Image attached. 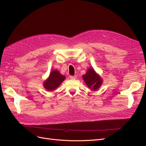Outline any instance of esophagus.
Listing matches in <instances>:
<instances>
[{"label": "esophagus", "mask_w": 146, "mask_h": 146, "mask_svg": "<svg viewBox=\"0 0 146 146\" xmlns=\"http://www.w3.org/2000/svg\"><path fill=\"white\" fill-rule=\"evenodd\" d=\"M76 78H77V76H70V78L71 79H76Z\"/></svg>", "instance_id": "34e87169"}]
</instances>
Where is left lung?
<instances>
[{"instance_id":"obj_1","label":"left lung","mask_w":146,"mask_h":146,"mask_svg":"<svg viewBox=\"0 0 146 146\" xmlns=\"http://www.w3.org/2000/svg\"><path fill=\"white\" fill-rule=\"evenodd\" d=\"M82 78L88 87L92 90H97L102 85V79L101 76L92 68L88 69L86 73L84 74Z\"/></svg>"}]
</instances>
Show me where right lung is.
I'll list each match as a JSON object with an SVG mask.
<instances>
[{"label": "right lung", "mask_w": 146, "mask_h": 146, "mask_svg": "<svg viewBox=\"0 0 146 146\" xmlns=\"http://www.w3.org/2000/svg\"><path fill=\"white\" fill-rule=\"evenodd\" d=\"M65 79V76L61 74L58 70H52L48 79L43 83L44 87L48 91H52L57 88Z\"/></svg>", "instance_id": "obj_1"}]
</instances>
